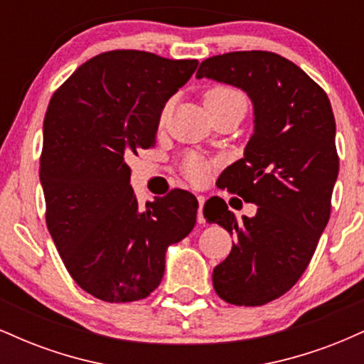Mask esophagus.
I'll list each match as a JSON object with an SVG mask.
<instances>
[{
    "mask_svg": "<svg viewBox=\"0 0 364 364\" xmlns=\"http://www.w3.org/2000/svg\"><path fill=\"white\" fill-rule=\"evenodd\" d=\"M203 203H205V196L200 195L198 196V217H196L200 224H205V217H203Z\"/></svg>",
    "mask_w": 364,
    "mask_h": 364,
    "instance_id": "1",
    "label": "esophagus"
}]
</instances>
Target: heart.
Returning a JSON list of instances; mask_svg holds the SVG:
<instances>
[{"instance_id":"obj_1","label":"heart","mask_w":364,"mask_h":364,"mask_svg":"<svg viewBox=\"0 0 364 364\" xmlns=\"http://www.w3.org/2000/svg\"><path fill=\"white\" fill-rule=\"evenodd\" d=\"M203 102H205L207 111L215 109V107L231 106V104H243V106H246L245 95L237 89H232V87H228V85H219V87H212V89H208L205 92V95H203ZM169 111H171V102H168L164 107H162L159 119L164 121L168 118ZM185 174L193 183H202L207 174V164L200 157H188L185 161Z\"/></svg>"}]
</instances>
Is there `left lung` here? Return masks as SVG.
I'll return each instance as SVG.
<instances>
[{
    "mask_svg": "<svg viewBox=\"0 0 364 364\" xmlns=\"http://www.w3.org/2000/svg\"><path fill=\"white\" fill-rule=\"evenodd\" d=\"M203 77L245 90L255 111L245 157L225 168L217 183L258 205L257 215L236 220L225 203H205L208 223L236 237L212 282L224 301L262 306L299 281L328 223L339 174L336 119L318 83L275 53L212 56L196 72V78Z\"/></svg>",
    "mask_w": 364,
    "mask_h": 364,
    "instance_id": "obj_1",
    "label": "left lung"
}]
</instances>
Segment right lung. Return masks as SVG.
Wrapping results in <instances>:
<instances>
[{
    "label": "right lung",
    "mask_w": 364,
    "mask_h": 364,
    "mask_svg": "<svg viewBox=\"0 0 364 364\" xmlns=\"http://www.w3.org/2000/svg\"><path fill=\"white\" fill-rule=\"evenodd\" d=\"M196 60L119 49L97 54L54 92L44 118L46 224L73 281L107 303L147 298L166 250L196 223L195 195L139 205L127 157L156 145L159 116Z\"/></svg>",
    "instance_id": "1"
}]
</instances>
